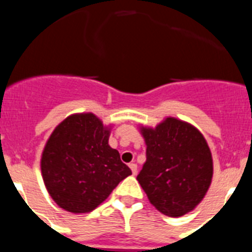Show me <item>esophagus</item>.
I'll list each match as a JSON object with an SVG mask.
<instances>
[{
	"label": "esophagus",
	"instance_id": "1",
	"mask_svg": "<svg viewBox=\"0 0 252 252\" xmlns=\"http://www.w3.org/2000/svg\"><path fill=\"white\" fill-rule=\"evenodd\" d=\"M129 167H130V169H131V173L135 176L138 172V165L135 164V163H130V164H129Z\"/></svg>",
	"mask_w": 252,
	"mask_h": 252
}]
</instances>
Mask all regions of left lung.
Here are the masks:
<instances>
[{
  "mask_svg": "<svg viewBox=\"0 0 252 252\" xmlns=\"http://www.w3.org/2000/svg\"><path fill=\"white\" fill-rule=\"evenodd\" d=\"M147 144V160L137 180L149 202L169 217L193 210L210 188L214 163L198 129L176 118L156 128H140Z\"/></svg>",
  "mask_w": 252,
  "mask_h": 252,
  "instance_id": "obj_1",
  "label": "left lung"
}]
</instances>
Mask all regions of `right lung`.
Returning <instances> with one entry per match:
<instances>
[{"label":"right lung","instance_id":"right-lung-1","mask_svg":"<svg viewBox=\"0 0 252 252\" xmlns=\"http://www.w3.org/2000/svg\"><path fill=\"white\" fill-rule=\"evenodd\" d=\"M110 129L92 113L72 114L50 135L41 173L51 198L72 214L90 212L130 176L117 149L108 144Z\"/></svg>","mask_w":252,"mask_h":252}]
</instances>
